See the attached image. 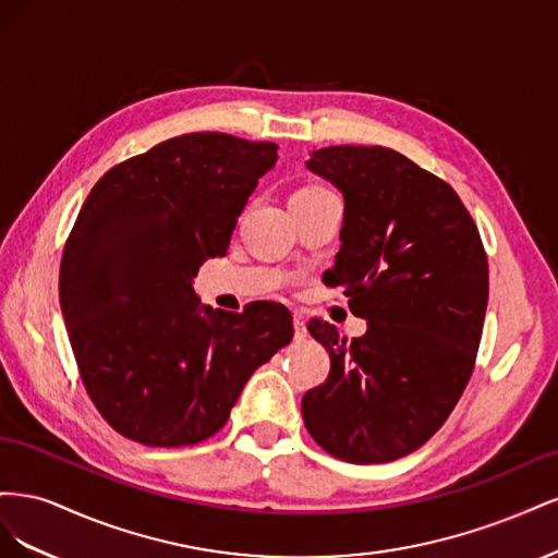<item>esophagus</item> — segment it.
<instances>
[{
    "mask_svg": "<svg viewBox=\"0 0 558 558\" xmlns=\"http://www.w3.org/2000/svg\"><path fill=\"white\" fill-rule=\"evenodd\" d=\"M293 328H295V340H305L307 337V324H305V316L295 314L293 316Z\"/></svg>",
    "mask_w": 558,
    "mask_h": 558,
    "instance_id": "esophagus-1",
    "label": "esophagus"
}]
</instances>
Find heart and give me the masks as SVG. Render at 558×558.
I'll list each match as a JSON object with an SVG mask.
<instances>
[{"instance_id": "heart-1", "label": "heart", "mask_w": 558, "mask_h": 558, "mask_svg": "<svg viewBox=\"0 0 558 558\" xmlns=\"http://www.w3.org/2000/svg\"><path fill=\"white\" fill-rule=\"evenodd\" d=\"M316 191H320V189H300V191H295V195H300V193H316Z\"/></svg>"}]
</instances>
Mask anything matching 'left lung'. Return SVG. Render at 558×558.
Instances as JSON below:
<instances>
[{
    "instance_id": "obj_1",
    "label": "left lung",
    "mask_w": 558,
    "mask_h": 558,
    "mask_svg": "<svg viewBox=\"0 0 558 558\" xmlns=\"http://www.w3.org/2000/svg\"><path fill=\"white\" fill-rule=\"evenodd\" d=\"M344 197L340 253L326 272L363 337L326 320L307 330L330 353L328 379L302 398L314 440L349 463H386L440 430L475 365L488 265L449 183L384 146H326L305 162Z\"/></svg>"
}]
</instances>
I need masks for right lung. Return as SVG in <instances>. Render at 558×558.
Segmentation results:
<instances>
[{
	"label": "right lung",
	"instance_id": "1",
	"mask_svg": "<svg viewBox=\"0 0 558 558\" xmlns=\"http://www.w3.org/2000/svg\"><path fill=\"white\" fill-rule=\"evenodd\" d=\"M277 144L191 132L95 183L60 265V307L95 408L130 440L185 447L221 430L244 384L293 340L289 310L199 305Z\"/></svg>",
	"mask_w": 558,
	"mask_h": 558
}]
</instances>
